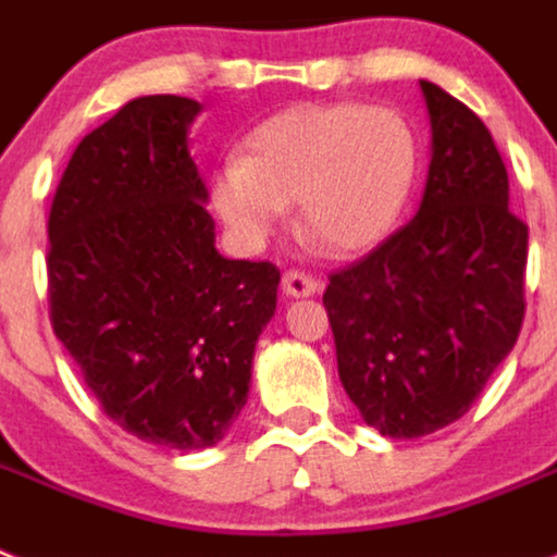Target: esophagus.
<instances>
[{
	"instance_id": "obj_1",
	"label": "esophagus",
	"mask_w": 557,
	"mask_h": 557,
	"mask_svg": "<svg viewBox=\"0 0 557 557\" xmlns=\"http://www.w3.org/2000/svg\"><path fill=\"white\" fill-rule=\"evenodd\" d=\"M280 286H283V294H288V297H311V294L320 292V280H314L300 269H288L283 271Z\"/></svg>"
}]
</instances>
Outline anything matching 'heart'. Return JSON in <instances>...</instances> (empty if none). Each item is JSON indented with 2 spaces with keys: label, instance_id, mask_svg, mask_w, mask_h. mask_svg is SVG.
<instances>
[{
  "label": "heart",
  "instance_id": "b5f03b06",
  "mask_svg": "<svg viewBox=\"0 0 557 557\" xmlns=\"http://www.w3.org/2000/svg\"><path fill=\"white\" fill-rule=\"evenodd\" d=\"M416 175L413 129L366 104H297L249 135L212 175V207L243 249H263L300 203V226L331 255H357L399 218Z\"/></svg>",
  "mask_w": 557,
  "mask_h": 557
}]
</instances>
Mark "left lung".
Returning <instances> with one entry per match:
<instances>
[{
    "label": "left lung",
    "mask_w": 557,
    "mask_h": 557,
    "mask_svg": "<svg viewBox=\"0 0 557 557\" xmlns=\"http://www.w3.org/2000/svg\"><path fill=\"white\" fill-rule=\"evenodd\" d=\"M433 133L419 212L329 274L322 294L345 394L382 436L456 422L524 322L527 223L507 166L470 107L422 82Z\"/></svg>",
    "instance_id": "1"
}]
</instances>
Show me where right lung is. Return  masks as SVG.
<instances>
[{
  "label": "right lung",
  "mask_w": 557,
  "mask_h": 557,
  "mask_svg": "<svg viewBox=\"0 0 557 557\" xmlns=\"http://www.w3.org/2000/svg\"><path fill=\"white\" fill-rule=\"evenodd\" d=\"M200 104L141 96L84 135L48 218L53 334L107 419L149 445H218L246 405L280 269L214 249L186 149Z\"/></svg>",
  "instance_id": "obj_1"
}]
</instances>
